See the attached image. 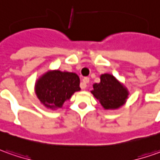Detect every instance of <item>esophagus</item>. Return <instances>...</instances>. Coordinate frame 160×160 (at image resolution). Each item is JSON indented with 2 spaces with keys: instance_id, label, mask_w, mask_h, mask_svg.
Here are the masks:
<instances>
[{
  "instance_id": "esophagus-1",
  "label": "esophagus",
  "mask_w": 160,
  "mask_h": 160,
  "mask_svg": "<svg viewBox=\"0 0 160 160\" xmlns=\"http://www.w3.org/2000/svg\"><path fill=\"white\" fill-rule=\"evenodd\" d=\"M88 83H89V78L86 77V78H84V79L82 80V82L80 83V88L86 89V88H87V84H88Z\"/></svg>"
}]
</instances>
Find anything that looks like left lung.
I'll return each instance as SVG.
<instances>
[{
  "mask_svg": "<svg viewBox=\"0 0 160 160\" xmlns=\"http://www.w3.org/2000/svg\"><path fill=\"white\" fill-rule=\"evenodd\" d=\"M101 81L93 85L90 92L104 109L114 110L123 106L129 98V90L121 81L110 73L100 76Z\"/></svg>",
  "mask_w": 160,
  "mask_h": 160,
  "instance_id": "8db88e82",
  "label": "left lung"
}]
</instances>
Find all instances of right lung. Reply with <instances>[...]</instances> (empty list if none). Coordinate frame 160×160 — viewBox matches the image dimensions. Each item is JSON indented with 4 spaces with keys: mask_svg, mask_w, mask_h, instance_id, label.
<instances>
[{
    "mask_svg": "<svg viewBox=\"0 0 160 160\" xmlns=\"http://www.w3.org/2000/svg\"><path fill=\"white\" fill-rule=\"evenodd\" d=\"M80 78L75 72L49 70L39 77L35 83V94L43 106L58 109L80 91Z\"/></svg>",
    "mask_w": 160,
    "mask_h": 160,
    "instance_id": "1",
    "label": "right lung"
}]
</instances>
